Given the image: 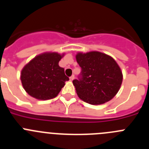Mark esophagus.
<instances>
[{"label":"esophagus","mask_w":149,"mask_h":149,"mask_svg":"<svg viewBox=\"0 0 149 149\" xmlns=\"http://www.w3.org/2000/svg\"><path fill=\"white\" fill-rule=\"evenodd\" d=\"M73 79H74V75H72V76L70 77V80L73 81Z\"/></svg>","instance_id":"obj_1"}]
</instances>
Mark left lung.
Returning a JSON list of instances; mask_svg holds the SVG:
<instances>
[{
	"instance_id": "left-lung-1",
	"label": "left lung",
	"mask_w": 149,
	"mask_h": 149,
	"mask_svg": "<svg viewBox=\"0 0 149 149\" xmlns=\"http://www.w3.org/2000/svg\"><path fill=\"white\" fill-rule=\"evenodd\" d=\"M76 59L81 68V79L73 81L79 97L91 105H101L113 99L123 80L116 60L97 51L79 52Z\"/></svg>"
}]
</instances>
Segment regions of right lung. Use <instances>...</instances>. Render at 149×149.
<instances>
[{
    "mask_svg": "<svg viewBox=\"0 0 149 149\" xmlns=\"http://www.w3.org/2000/svg\"><path fill=\"white\" fill-rule=\"evenodd\" d=\"M65 53L47 52L36 55L21 70L20 79L25 92L39 100L56 97L69 78L59 62Z\"/></svg>",
    "mask_w": 149,
    "mask_h": 149,
    "instance_id": "1",
    "label": "right lung"
}]
</instances>
